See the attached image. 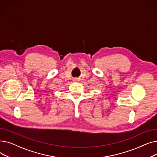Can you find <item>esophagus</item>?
Segmentation results:
<instances>
[{
    "mask_svg": "<svg viewBox=\"0 0 157 157\" xmlns=\"http://www.w3.org/2000/svg\"><path fill=\"white\" fill-rule=\"evenodd\" d=\"M79 81V78H75V79H74V81H75V82H78V81Z\"/></svg>",
    "mask_w": 157,
    "mask_h": 157,
    "instance_id": "1",
    "label": "esophagus"
}]
</instances>
